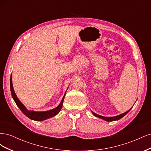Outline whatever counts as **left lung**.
Listing matches in <instances>:
<instances>
[{
  "label": "left lung",
  "mask_w": 151,
  "mask_h": 151,
  "mask_svg": "<svg viewBox=\"0 0 151 151\" xmlns=\"http://www.w3.org/2000/svg\"><path fill=\"white\" fill-rule=\"evenodd\" d=\"M132 108H131L129 110H128L127 111L123 113L122 114H120V115H117V116H111V117H107V116H101V115H98V114L94 113L93 111H92V113L93 114V115L96 116V117H98L99 118H101V119L105 120V121H107V122H113V121H115V120H120V118H122V117L124 116L125 115H126L127 114L129 113L130 111V109H132Z\"/></svg>",
  "instance_id": "obj_1"
}]
</instances>
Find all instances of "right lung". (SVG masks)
<instances>
[{"label":"right lung","mask_w":151,"mask_h":151,"mask_svg":"<svg viewBox=\"0 0 151 151\" xmlns=\"http://www.w3.org/2000/svg\"><path fill=\"white\" fill-rule=\"evenodd\" d=\"M10 88H11V92L12 98L14 100L17 106L21 109V111L27 117L30 118L31 120H35V121H43V120L48 119V118H50L57 115V114L60 112V111L61 110V109L62 108L63 99H64L65 93H66L65 92L60 103L59 104L58 106L55 108H54L53 109H50V110L46 111H35L28 110V109L24 106L23 104L19 101V99L17 97L14 91L13 86H12V74L11 76V79H10Z\"/></svg>","instance_id":"1"}]
</instances>
